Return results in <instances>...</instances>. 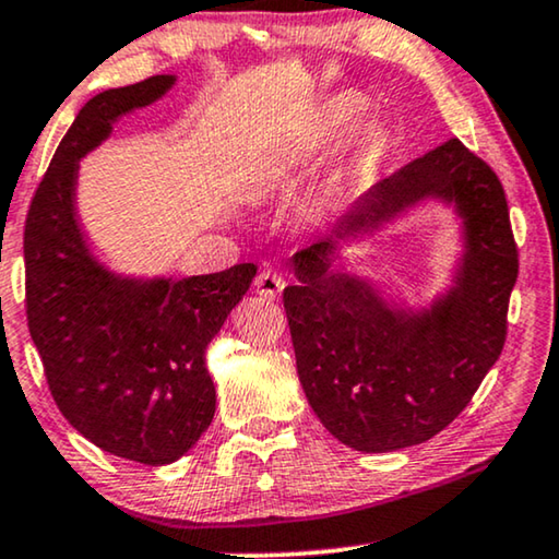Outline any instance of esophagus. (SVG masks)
Returning <instances> with one entry per match:
<instances>
[{
	"label": "esophagus",
	"mask_w": 559,
	"mask_h": 559,
	"mask_svg": "<svg viewBox=\"0 0 559 559\" xmlns=\"http://www.w3.org/2000/svg\"><path fill=\"white\" fill-rule=\"evenodd\" d=\"M283 288H286V278L278 276V273H273V271H263L261 276L255 278V294L269 298V301L278 298Z\"/></svg>",
	"instance_id": "34e87169"
}]
</instances>
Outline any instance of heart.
Returning a JSON list of instances; mask_svg holds the SVG:
<instances>
[{
  "mask_svg": "<svg viewBox=\"0 0 559 559\" xmlns=\"http://www.w3.org/2000/svg\"><path fill=\"white\" fill-rule=\"evenodd\" d=\"M357 114V104L347 96L329 98L326 104L313 116V121L301 139L296 141L294 146L286 148V152L273 156L269 164H263V169L258 171V190L263 192H276L286 190V187L294 182V179L301 175V169L309 167V164L317 159V156L324 152V148L332 144V141L340 136L344 126L352 121V116ZM334 187L326 185L311 198V212H326L332 207Z\"/></svg>",
  "mask_w": 559,
  "mask_h": 559,
  "instance_id": "1",
  "label": "heart"
}]
</instances>
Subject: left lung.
Wrapping results in <instances>:
<instances>
[{"label": "left lung", "mask_w": 559, "mask_h": 559, "mask_svg": "<svg viewBox=\"0 0 559 559\" xmlns=\"http://www.w3.org/2000/svg\"><path fill=\"white\" fill-rule=\"evenodd\" d=\"M426 201L460 219L462 250L436 297L411 305L333 263ZM290 265L283 306L298 382L329 433L355 451H400L440 433L504 347L519 271L509 207L499 177L459 139L377 182Z\"/></svg>", "instance_id": "8db88e82"}]
</instances>
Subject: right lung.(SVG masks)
Returning a JSON list of instances; mask_svg holds the SVG:
<instances>
[{"label": "right lung", "instance_id": "obj_1", "mask_svg": "<svg viewBox=\"0 0 559 559\" xmlns=\"http://www.w3.org/2000/svg\"><path fill=\"white\" fill-rule=\"evenodd\" d=\"M177 75L93 96L62 136L25 225L27 324L60 413L100 451L164 466L215 418L207 347L258 269L136 276L93 250L78 212L81 162L123 116L162 100Z\"/></svg>", "mask_w": 559, "mask_h": 559}]
</instances>
